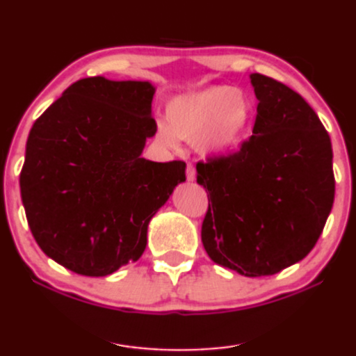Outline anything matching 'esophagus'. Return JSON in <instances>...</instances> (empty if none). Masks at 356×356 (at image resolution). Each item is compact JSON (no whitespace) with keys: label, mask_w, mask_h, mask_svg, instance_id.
<instances>
[{"label":"esophagus","mask_w":356,"mask_h":356,"mask_svg":"<svg viewBox=\"0 0 356 356\" xmlns=\"http://www.w3.org/2000/svg\"><path fill=\"white\" fill-rule=\"evenodd\" d=\"M187 180H188V182H193V180H195L193 164H187Z\"/></svg>","instance_id":"1"}]
</instances>
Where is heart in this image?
Returning <instances> with one entry per match:
<instances>
[{
    "label": "heart",
    "mask_w": 356,
    "mask_h": 356,
    "mask_svg": "<svg viewBox=\"0 0 356 356\" xmlns=\"http://www.w3.org/2000/svg\"><path fill=\"white\" fill-rule=\"evenodd\" d=\"M253 102L242 90L229 85H209L177 95L166 104V126L158 124L156 135L164 145L174 137L193 142L208 154L232 149L250 127Z\"/></svg>",
    "instance_id": "b5f03b06"
}]
</instances>
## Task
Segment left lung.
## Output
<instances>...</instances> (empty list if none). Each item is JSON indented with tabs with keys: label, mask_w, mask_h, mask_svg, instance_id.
<instances>
[{
	"label": "left lung",
	"mask_w": 356,
	"mask_h": 356,
	"mask_svg": "<svg viewBox=\"0 0 356 356\" xmlns=\"http://www.w3.org/2000/svg\"><path fill=\"white\" fill-rule=\"evenodd\" d=\"M253 135L238 152L197 164L208 190L202 242L214 263L273 276L312 252L332 209V145L313 108L287 85L250 76ZM207 192V193H208Z\"/></svg>",
	"instance_id": "1"
}]
</instances>
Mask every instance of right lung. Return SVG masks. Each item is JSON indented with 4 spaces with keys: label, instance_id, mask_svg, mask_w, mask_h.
Masks as SVG:
<instances>
[{
    "label": "right lung",
    "instance_id": "add662e5",
    "mask_svg": "<svg viewBox=\"0 0 356 356\" xmlns=\"http://www.w3.org/2000/svg\"><path fill=\"white\" fill-rule=\"evenodd\" d=\"M154 87L80 79L30 129L21 171L29 227L43 253L90 277L137 261L152 218L185 180V163L140 156L156 134Z\"/></svg>",
    "mask_w": 356,
    "mask_h": 356
}]
</instances>
